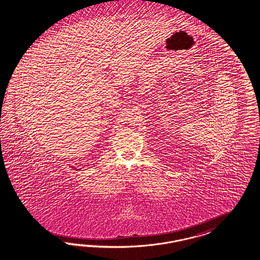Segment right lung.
<instances>
[{
    "mask_svg": "<svg viewBox=\"0 0 260 260\" xmlns=\"http://www.w3.org/2000/svg\"><path fill=\"white\" fill-rule=\"evenodd\" d=\"M72 168H73V169H77L76 168H74V167H72ZM77 170H78V169H77Z\"/></svg>",
    "mask_w": 260,
    "mask_h": 260,
    "instance_id": "1",
    "label": "right lung"
}]
</instances>
